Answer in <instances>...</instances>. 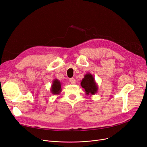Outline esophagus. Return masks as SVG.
Masks as SVG:
<instances>
[{
    "mask_svg": "<svg viewBox=\"0 0 147 147\" xmlns=\"http://www.w3.org/2000/svg\"><path fill=\"white\" fill-rule=\"evenodd\" d=\"M69 81H70V82H71V83L72 84H75V78H71L69 80Z\"/></svg>",
    "mask_w": 147,
    "mask_h": 147,
    "instance_id": "34e87169",
    "label": "esophagus"
}]
</instances>
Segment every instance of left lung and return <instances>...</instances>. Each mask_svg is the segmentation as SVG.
<instances>
[{"label":"left lung","mask_w":147,"mask_h":147,"mask_svg":"<svg viewBox=\"0 0 147 147\" xmlns=\"http://www.w3.org/2000/svg\"><path fill=\"white\" fill-rule=\"evenodd\" d=\"M81 87L84 89L86 95H94L98 91V86L92 74L87 73L81 82Z\"/></svg>","instance_id":"left-lung-1"}]
</instances>
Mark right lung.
I'll list each match as a JSON object with an SVG mask.
<instances>
[{"label":"right lung","mask_w":147,"mask_h":147,"mask_svg":"<svg viewBox=\"0 0 147 147\" xmlns=\"http://www.w3.org/2000/svg\"><path fill=\"white\" fill-rule=\"evenodd\" d=\"M61 83L57 79H54L51 87V93L54 95H59L61 92Z\"/></svg>","instance_id":"add662e5"}]
</instances>
